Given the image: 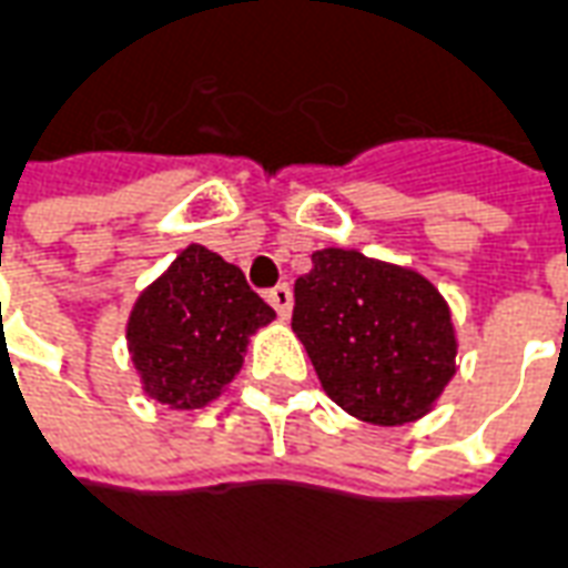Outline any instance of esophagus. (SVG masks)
Wrapping results in <instances>:
<instances>
[{
    "mask_svg": "<svg viewBox=\"0 0 568 568\" xmlns=\"http://www.w3.org/2000/svg\"><path fill=\"white\" fill-rule=\"evenodd\" d=\"M268 305L278 311L281 317H290V311H293V290L287 284H278L275 290H268Z\"/></svg>",
    "mask_w": 568,
    "mask_h": 568,
    "instance_id": "esophagus-1",
    "label": "esophagus"
}]
</instances>
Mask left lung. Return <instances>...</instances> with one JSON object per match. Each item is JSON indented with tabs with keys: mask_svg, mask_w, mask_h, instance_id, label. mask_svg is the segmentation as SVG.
<instances>
[{
	"mask_svg": "<svg viewBox=\"0 0 568 568\" xmlns=\"http://www.w3.org/2000/svg\"><path fill=\"white\" fill-rule=\"evenodd\" d=\"M293 332L323 389L371 425L422 419L455 377V326L440 290L407 266L353 248L311 254Z\"/></svg>",
	"mask_w": 568,
	"mask_h": 568,
	"instance_id": "left-lung-1",
	"label": "left lung"
}]
</instances>
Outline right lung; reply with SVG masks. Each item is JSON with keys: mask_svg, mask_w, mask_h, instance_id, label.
<instances>
[{"mask_svg": "<svg viewBox=\"0 0 568 568\" xmlns=\"http://www.w3.org/2000/svg\"><path fill=\"white\" fill-rule=\"evenodd\" d=\"M275 311L242 268L203 245H187L149 284L128 317V349L143 392L173 410H200L227 389L248 338Z\"/></svg>", "mask_w": 568, "mask_h": 568, "instance_id": "1", "label": "right lung"}]
</instances>
